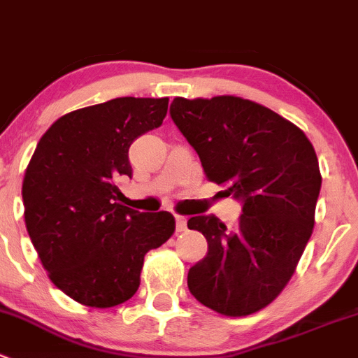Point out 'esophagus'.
Instances as JSON below:
<instances>
[{
    "instance_id": "34e87169",
    "label": "esophagus",
    "mask_w": 358,
    "mask_h": 358,
    "mask_svg": "<svg viewBox=\"0 0 358 358\" xmlns=\"http://www.w3.org/2000/svg\"><path fill=\"white\" fill-rule=\"evenodd\" d=\"M186 229H187L186 217L176 215V231H178V233H182V231H186Z\"/></svg>"
}]
</instances>
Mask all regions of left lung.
Listing matches in <instances>:
<instances>
[{"label": "left lung", "mask_w": 358, "mask_h": 358, "mask_svg": "<svg viewBox=\"0 0 358 358\" xmlns=\"http://www.w3.org/2000/svg\"><path fill=\"white\" fill-rule=\"evenodd\" d=\"M171 117L206 179L241 201L231 229L215 215L187 220L208 243L187 272V288L222 315L253 314L288 285L312 236L322 182L314 146L296 125L250 99L176 98Z\"/></svg>", "instance_id": "1"}]
</instances>
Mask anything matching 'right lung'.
Wrapping results in <instances>:
<instances>
[{
	"mask_svg": "<svg viewBox=\"0 0 358 358\" xmlns=\"http://www.w3.org/2000/svg\"><path fill=\"white\" fill-rule=\"evenodd\" d=\"M169 98H115L60 117L39 139L22 184L31 241L50 279L87 307L134 296L143 262L176 229L171 212L120 205L129 148L160 127Z\"/></svg>",
	"mask_w": 358,
	"mask_h": 358,
	"instance_id": "obj_1",
	"label": "right lung"
}]
</instances>
